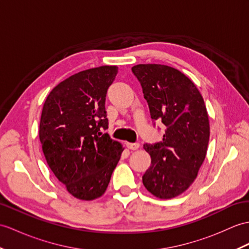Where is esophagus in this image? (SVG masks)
Segmentation results:
<instances>
[{
  "label": "esophagus",
  "instance_id": "1",
  "mask_svg": "<svg viewBox=\"0 0 249 249\" xmlns=\"http://www.w3.org/2000/svg\"><path fill=\"white\" fill-rule=\"evenodd\" d=\"M127 147L129 149H132V151H136L139 147H140V144L139 143H127Z\"/></svg>",
  "mask_w": 249,
  "mask_h": 249
}]
</instances>
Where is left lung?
Returning a JSON list of instances; mask_svg holds the SVG:
<instances>
[{"instance_id": "1", "label": "left lung", "mask_w": 249, "mask_h": 249, "mask_svg": "<svg viewBox=\"0 0 249 249\" xmlns=\"http://www.w3.org/2000/svg\"><path fill=\"white\" fill-rule=\"evenodd\" d=\"M131 71L140 83L151 118L164 125L161 142L144 144L152 163L142 176L156 197L184 192L203 164L210 136L204 98L186 75L163 65H138Z\"/></svg>"}]
</instances>
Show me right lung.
I'll return each mask as SVG.
<instances>
[{
	"instance_id": "right-lung-1",
	"label": "right lung",
	"mask_w": 249,
	"mask_h": 249,
	"mask_svg": "<svg viewBox=\"0 0 249 249\" xmlns=\"http://www.w3.org/2000/svg\"><path fill=\"white\" fill-rule=\"evenodd\" d=\"M118 67L89 69L63 80L44 102L39 138L46 162L74 197L92 200L108 187L123 147L108 128L106 94Z\"/></svg>"
}]
</instances>
